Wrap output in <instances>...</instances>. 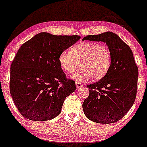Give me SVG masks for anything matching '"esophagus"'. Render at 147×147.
<instances>
[{
    "mask_svg": "<svg viewBox=\"0 0 147 147\" xmlns=\"http://www.w3.org/2000/svg\"><path fill=\"white\" fill-rule=\"evenodd\" d=\"M75 84H76V87H77V88H79L84 86L83 84H82V83H80V82H76Z\"/></svg>",
    "mask_w": 147,
    "mask_h": 147,
    "instance_id": "esophagus-1",
    "label": "esophagus"
}]
</instances>
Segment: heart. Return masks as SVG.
<instances>
[{
    "mask_svg": "<svg viewBox=\"0 0 147 147\" xmlns=\"http://www.w3.org/2000/svg\"><path fill=\"white\" fill-rule=\"evenodd\" d=\"M112 57L109 46L90 42H82L72 47L70 51L63 50L59 56V63L65 72L72 73L80 66L82 68L72 75L79 82H86L92 77L99 80L109 70Z\"/></svg>",
    "mask_w": 147,
    "mask_h": 147,
    "instance_id": "b5f03b06",
    "label": "heart"
}]
</instances>
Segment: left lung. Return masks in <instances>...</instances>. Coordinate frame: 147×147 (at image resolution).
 <instances>
[{
  "mask_svg": "<svg viewBox=\"0 0 147 147\" xmlns=\"http://www.w3.org/2000/svg\"><path fill=\"white\" fill-rule=\"evenodd\" d=\"M82 40L104 42L110 49L112 57L107 74L87 86L90 93L82 105L84 114L99 124L117 122L132 107L137 93L138 68L132 50L111 32L88 35Z\"/></svg>",
  "mask_w": 147,
  "mask_h": 147,
  "instance_id": "1",
  "label": "left lung"
}]
</instances>
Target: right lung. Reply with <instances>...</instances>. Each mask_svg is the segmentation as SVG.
Masks as SVG:
<instances>
[{
    "label": "right lung",
    "mask_w": 147,
    "mask_h": 147,
    "mask_svg": "<svg viewBox=\"0 0 147 147\" xmlns=\"http://www.w3.org/2000/svg\"><path fill=\"white\" fill-rule=\"evenodd\" d=\"M80 38L41 32L18 50L10 68L9 90L26 119L43 122L60 114L65 97L75 92L76 86L65 77L59 56Z\"/></svg>",
    "instance_id": "obj_1"
}]
</instances>
